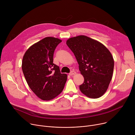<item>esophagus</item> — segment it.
I'll return each instance as SVG.
<instances>
[{"mask_svg":"<svg viewBox=\"0 0 135 135\" xmlns=\"http://www.w3.org/2000/svg\"><path fill=\"white\" fill-rule=\"evenodd\" d=\"M75 74H76V72L74 71H71L69 73V75H70V76H73V75H75Z\"/></svg>","mask_w":135,"mask_h":135,"instance_id":"34e87169","label":"esophagus"}]
</instances>
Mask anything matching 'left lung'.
Segmentation results:
<instances>
[{
    "mask_svg": "<svg viewBox=\"0 0 135 135\" xmlns=\"http://www.w3.org/2000/svg\"><path fill=\"white\" fill-rule=\"evenodd\" d=\"M66 44L74 54L83 76L81 91L91 98L102 96L112 80L114 62L109 50L102 43L85 36L69 38Z\"/></svg>",
    "mask_w": 135,
    "mask_h": 135,
    "instance_id": "8db88e82",
    "label": "left lung"
}]
</instances>
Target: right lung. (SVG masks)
Instances as JSON below:
<instances>
[{
  "label": "right lung",
  "instance_id": "1",
  "mask_svg": "<svg viewBox=\"0 0 135 135\" xmlns=\"http://www.w3.org/2000/svg\"><path fill=\"white\" fill-rule=\"evenodd\" d=\"M61 40L47 37L30 46L26 52L22 69L26 81L35 94L43 100H50L63 90L67 75L61 74L53 64V54Z\"/></svg>",
  "mask_w": 135,
  "mask_h": 135
}]
</instances>
